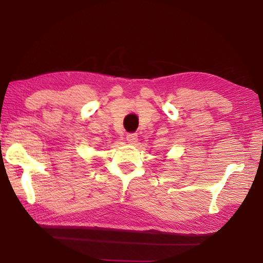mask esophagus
Returning <instances> with one entry per match:
<instances>
[{"mask_svg": "<svg viewBox=\"0 0 263 263\" xmlns=\"http://www.w3.org/2000/svg\"><path fill=\"white\" fill-rule=\"evenodd\" d=\"M126 140H127V142L128 144H131V145H135L136 142H137V140H138V135L137 133H128V135L126 136Z\"/></svg>", "mask_w": 263, "mask_h": 263, "instance_id": "esophagus-1", "label": "esophagus"}]
</instances>
